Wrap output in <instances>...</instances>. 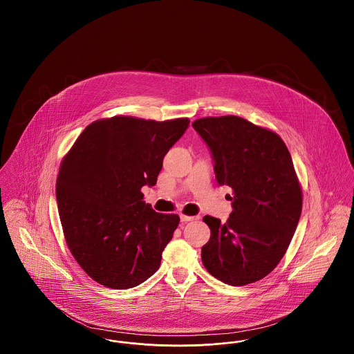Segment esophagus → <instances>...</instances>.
Returning <instances> with one entry per match:
<instances>
[{
	"label": "esophagus",
	"mask_w": 354,
	"mask_h": 354,
	"mask_svg": "<svg viewBox=\"0 0 354 354\" xmlns=\"http://www.w3.org/2000/svg\"><path fill=\"white\" fill-rule=\"evenodd\" d=\"M198 219V216H188V215H180V221L187 223V221H192V220Z\"/></svg>",
	"instance_id": "obj_1"
}]
</instances>
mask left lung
Masks as SVG:
<instances>
[{
    "mask_svg": "<svg viewBox=\"0 0 354 354\" xmlns=\"http://www.w3.org/2000/svg\"><path fill=\"white\" fill-rule=\"evenodd\" d=\"M192 127L211 152L218 185L234 191L230 219L203 218L211 230L203 264L230 286L261 280L283 259L301 215L290 153L279 135L235 115L198 119Z\"/></svg>",
    "mask_w": 354,
    "mask_h": 354,
    "instance_id": "left-lung-1",
    "label": "left lung"
}]
</instances>
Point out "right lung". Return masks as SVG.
I'll return each mask as SVG.
<instances>
[{"mask_svg": "<svg viewBox=\"0 0 354 354\" xmlns=\"http://www.w3.org/2000/svg\"><path fill=\"white\" fill-rule=\"evenodd\" d=\"M188 126L187 118L102 119L65 156L55 185L59 219L70 252L102 286L134 288L159 270L179 216L155 212L140 188L156 185Z\"/></svg>", "mask_w": 354, "mask_h": 354, "instance_id": "obj_1", "label": "right lung"}]
</instances>
